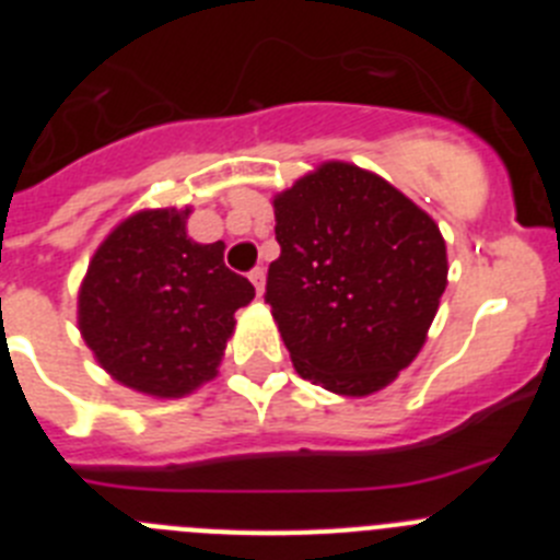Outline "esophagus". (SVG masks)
I'll use <instances>...</instances> for the list:
<instances>
[{"instance_id": "34e87169", "label": "esophagus", "mask_w": 560, "mask_h": 560, "mask_svg": "<svg viewBox=\"0 0 560 560\" xmlns=\"http://www.w3.org/2000/svg\"><path fill=\"white\" fill-rule=\"evenodd\" d=\"M249 280H252V283H255V291H257V294H264V289H266V271L260 269V266H257V269H252V271H249Z\"/></svg>"}]
</instances>
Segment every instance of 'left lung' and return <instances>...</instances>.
<instances>
[{"label": "left lung", "instance_id": "obj_1", "mask_svg": "<svg viewBox=\"0 0 560 560\" xmlns=\"http://www.w3.org/2000/svg\"><path fill=\"white\" fill-rule=\"evenodd\" d=\"M271 205L280 257L266 303L296 373L348 398L393 384L446 291L440 226L350 162H323Z\"/></svg>", "mask_w": 560, "mask_h": 560}]
</instances>
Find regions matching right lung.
Masks as SVG:
<instances>
[{
  "mask_svg": "<svg viewBox=\"0 0 560 560\" xmlns=\"http://www.w3.org/2000/svg\"><path fill=\"white\" fill-rule=\"evenodd\" d=\"M190 207L142 210L114 226L89 260L78 328L122 387L182 398L215 378L235 311L255 285L224 266V244L187 237Z\"/></svg>",
  "mask_w": 560,
  "mask_h": 560,
  "instance_id": "1",
  "label": "right lung"
}]
</instances>
